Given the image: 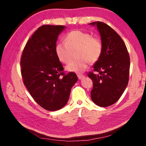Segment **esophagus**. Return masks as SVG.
Here are the masks:
<instances>
[{"mask_svg":"<svg viewBox=\"0 0 146 146\" xmlns=\"http://www.w3.org/2000/svg\"><path fill=\"white\" fill-rule=\"evenodd\" d=\"M77 77L79 80H81L82 78H83L84 77V76L82 74H77Z\"/></svg>","mask_w":146,"mask_h":146,"instance_id":"esophagus-1","label":"esophagus"}]
</instances>
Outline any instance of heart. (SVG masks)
I'll use <instances>...</instances> for the list:
<instances>
[{
    "mask_svg": "<svg viewBox=\"0 0 146 146\" xmlns=\"http://www.w3.org/2000/svg\"><path fill=\"white\" fill-rule=\"evenodd\" d=\"M77 49L78 58L72 60L66 66L69 72L82 73L87 68L88 64L98 61L102 52V43L98 38L81 30H73L65 37V42H59L55 47L58 60L63 63L69 62L72 51Z\"/></svg>",
    "mask_w": 146,
    "mask_h": 146,
    "instance_id": "obj_1",
    "label": "heart"
}]
</instances>
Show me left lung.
Here are the masks:
<instances>
[{
    "label": "left lung",
    "instance_id": "1",
    "mask_svg": "<svg viewBox=\"0 0 146 146\" xmlns=\"http://www.w3.org/2000/svg\"><path fill=\"white\" fill-rule=\"evenodd\" d=\"M90 25L98 28L102 43V54L93 66L94 71L98 74H88L93 83L91 97L95 104L106 107L116 102L125 90L130 56L124 42L109 25L99 21Z\"/></svg>",
    "mask_w": 146,
    "mask_h": 146
}]
</instances>
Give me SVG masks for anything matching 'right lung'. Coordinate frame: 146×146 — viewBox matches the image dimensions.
Here are the masks:
<instances>
[{"instance_id": "1", "label": "right lung", "mask_w": 146, "mask_h": 146, "mask_svg": "<svg viewBox=\"0 0 146 146\" xmlns=\"http://www.w3.org/2000/svg\"><path fill=\"white\" fill-rule=\"evenodd\" d=\"M64 25H44L29 39L21 59L25 86L36 103L48 111H56L67 104L78 78L74 72H63L55 47Z\"/></svg>"}]
</instances>
